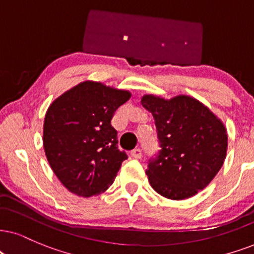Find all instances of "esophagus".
Instances as JSON below:
<instances>
[{
	"mask_svg": "<svg viewBox=\"0 0 254 254\" xmlns=\"http://www.w3.org/2000/svg\"><path fill=\"white\" fill-rule=\"evenodd\" d=\"M131 156H132L133 158H136V159L142 158V156H143L142 149H139V147H136V149H133L132 151H131Z\"/></svg>",
	"mask_w": 254,
	"mask_h": 254,
	"instance_id": "obj_1",
	"label": "esophagus"
}]
</instances>
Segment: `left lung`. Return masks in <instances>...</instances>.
<instances>
[{
	"mask_svg": "<svg viewBox=\"0 0 254 254\" xmlns=\"http://www.w3.org/2000/svg\"><path fill=\"white\" fill-rule=\"evenodd\" d=\"M140 103L152 114L160 147L146 170L153 190L182 200L206 188L226 157L227 134L220 120L189 96L166 101L146 95Z\"/></svg>",
	"mask_w": 254,
	"mask_h": 254,
	"instance_id": "8db88e82",
	"label": "left lung"
}]
</instances>
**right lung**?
Returning <instances> with one entry per match:
<instances>
[{"instance_id": "obj_1", "label": "right lung", "mask_w": 254, "mask_h": 254, "mask_svg": "<svg viewBox=\"0 0 254 254\" xmlns=\"http://www.w3.org/2000/svg\"><path fill=\"white\" fill-rule=\"evenodd\" d=\"M131 94L98 82H83L64 92L48 109L43 146L61 183L72 193L91 197L112 184L125 151L118 149L115 112Z\"/></svg>"}]
</instances>
